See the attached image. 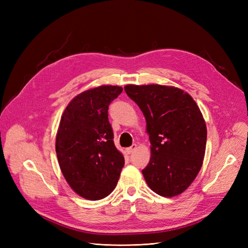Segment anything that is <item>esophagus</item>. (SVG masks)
<instances>
[{
    "mask_svg": "<svg viewBox=\"0 0 248 248\" xmlns=\"http://www.w3.org/2000/svg\"><path fill=\"white\" fill-rule=\"evenodd\" d=\"M137 150V145L136 144H133L131 147H129V148H127L126 149V152L128 153V154H131V153H133L134 151H136Z\"/></svg>",
    "mask_w": 248,
    "mask_h": 248,
    "instance_id": "1",
    "label": "esophagus"
}]
</instances>
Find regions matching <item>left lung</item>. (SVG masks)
I'll use <instances>...</instances> for the list:
<instances>
[{
    "instance_id": "1",
    "label": "left lung",
    "mask_w": 248,
    "mask_h": 248,
    "mask_svg": "<svg viewBox=\"0 0 248 248\" xmlns=\"http://www.w3.org/2000/svg\"><path fill=\"white\" fill-rule=\"evenodd\" d=\"M129 98L144 114L151 159L142 175L154 192L171 198L188 188L204 160L207 128L192 97L175 87L128 85Z\"/></svg>"
}]
</instances>
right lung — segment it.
Segmentation results:
<instances>
[{
	"label": "right lung",
	"mask_w": 248,
	"mask_h": 248,
	"mask_svg": "<svg viewBox=\"0 0 248 248\" xmlns=\"http://www.w3.org/2000/svg\"><path fill=\"white\" fill-rule=\"evenodd\" d=\"M123 88L101 86L78 95L65 108L56 152L67 183L78 196L97 201L117 186L124 157L114 144L108 106Z\"/></svg>",
	"instance_id": "1"
}]
</instances>
